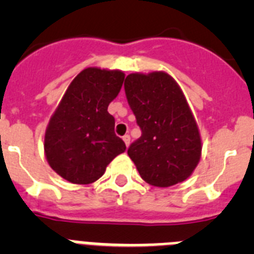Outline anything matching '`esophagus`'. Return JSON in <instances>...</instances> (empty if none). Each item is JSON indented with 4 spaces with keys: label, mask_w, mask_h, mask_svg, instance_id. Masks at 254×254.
I'll use <instances>...</instances> for the list:
<instances>
[{
    "label": "esophagus",
    "mask_w": 254,
    "mask_h": 254,
    "mask_svg": "<svg viewBox=\"0 0 254 254\" xmlns=\"http://www.w3.org/2000/svg\"><path fill=\"white\" fill-rule=\"evenodd\" d=\"M123 141H125L126 146L128 147L129 146V142H131V137H129L128 134H126V136H123Z\"/></svg>",
    "instance_id": "1"
}]
</instances>
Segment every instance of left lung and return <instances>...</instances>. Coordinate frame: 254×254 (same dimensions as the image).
<instances>
[{"instance_id": "obj_1", "label": "left lung", "mask_w": 254, "mask_h": 254, "mask_svg": "<svg viewBox=\"0 0 254 254\" xmlns=\"http://www.w3.org/2000/svg\"><path fill=\"white\" fill-rule=\"evenodd\" d=\"M125 91L142 132L127 151L141 178L163 188L190 178L201 158L202 142L176 80L163 71L129 73Z\"/></svg>"}]
</instances>
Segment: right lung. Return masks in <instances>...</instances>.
I'll list each match as a JSON object with an SVG mask.
<instances>
[{"mask_svg":"<svg viewBox=\"0 0 254 254\" xmlns=\"http://www.w3.org/2000/svg\"><path fill=\"white\" fill-rule=\"evenodd\" d=\"M123 81L120 69H82L49 120L44 134L47 161L73 185L98 181L108 164L126 151L122 138L114 133V117L108 113Z\"/></svg>","mask_w":254,"mask_h":254,"instance_id":"add662e5","label":"right lung"}]
</instances>
